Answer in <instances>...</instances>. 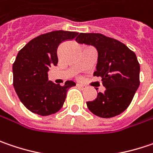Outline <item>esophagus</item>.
<instances>
[{"label":"esophagus","mask_w":153,"mask_h":153,"mask_svg":"<svg viewBox=\"0 0 153 153\" xmlns=\"http://www.w3.org/2000/svg\"><path fill=\"white\" fill-rule=\"evenodd\" d=\"M76 86H77L79 88H81V89H84V88H86V86H85V85H83V84H77Z\"/></svg>","instance_id":"1"}]
</instances>
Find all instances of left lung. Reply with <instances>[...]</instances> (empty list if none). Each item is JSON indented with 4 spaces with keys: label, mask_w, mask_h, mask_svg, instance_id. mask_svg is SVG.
I'll use <instances>...</instances> for the list:
<instances>
[{
    "label": "left lung",
    "mask_w": 153,
    "mask_h": 153,
    "mask_svg": "<svg viewBox=\"0 0 153 153\" xmlns=\"http://www.w3.org/2000/svg\"><path fill=\"white\" fill-rule=\"evenodd\" d=\"M76 40L94 45L98 61L94 76H101L104 93L99 92L87 107L94 114L111 118L126 110L140 86V64L134 51L115 39L102 33H82Z\"/></svg>",
    "instance_id": "1"
}]
</instances>
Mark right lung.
<instances>
[{"label": "right lung", "instance_id": "obj_1", "mask_svg": "<svg viewBox=\"0 0 153 153\" xmlns=\"http://www.w3.org/2000/svg\"><path fill=\"white\" fill-rule=\"evenodd\" d=\"M77 34L76 32L52 31L33 39L19 51L13 65V84L28 110L46 116L63 107L68 89L76 83L66 81L63 86L56 84L48 80L47 72L58 62V45Z\"/></svg>", "mask_w": 153, "mask_h": 153}]
</instances>
